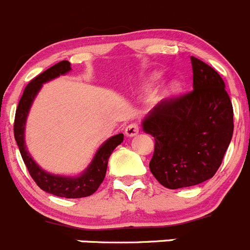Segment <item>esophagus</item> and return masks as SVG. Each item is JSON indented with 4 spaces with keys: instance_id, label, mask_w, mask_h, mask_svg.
I'll return each instance as SVG.
<instances>
[{
    "instance_id": "1",
    "label": "esophagus",
    "mask_w": 250,
    "mask_h": 250,
    "mask_svg": "<svg viewBox=\"0 0 250 250\" xmlns=\"http://www.w3.org/2000/svg\"><path fill=\"white\" fill-rule=\"evenodd\" d=\"M139 129H140L139 123L130 122L129 125H127V127H125V133L127 137H134V135H137L138 133H139Z\"/></svg>"
}]
</instances>
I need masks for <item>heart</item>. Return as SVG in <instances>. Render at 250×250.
Returning <instances> with one entry per match:
<instances>
[{
  "label": "heart",
  "mask_w": 250,
  "mask_h": 250,
  "mask_svg": "<svg viewBox=\"0 0 250 250\" xmlns=\"http://www.w3.org/2000/svg\"><path fill=\"white\" fill-rule=\"evenodd\" d=\"M176 89H178V85H176L175 83H173V84L169 87V89H168V93H174Z\"/></svg>",
  "instance_id": "heart-1"
}]
</instances>
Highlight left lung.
<instances>
[{
  "label": "left lung",
  "mask_w": 250,
  "mask_h": 250,
  "mask_svg": "<svg viewBox=\"0 0 250 250\" xmlns=\"http://www.w3.org/2000/svg\"><path fill=\"white\" fill-rule=\"evenodd\" d=\"M193 89L163 99L143 121L155 138L150 170L167 188L197 185L220 167L233 133V109L225 82L191 57Z\"/></svg>",
  "instance_id": "1"
}]
</instances>
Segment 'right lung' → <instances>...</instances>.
Here are the masks:
<instances>
[{
	"label": "right lung",
	"mask_w": 250,
	"mask_h": 250,
	"mask_svg": "<svg viewBox=\"0 0 250 250\" xmlns=\"http://www.w3.org/2000/svg\"><path fill=\"white\" fill-rule=\"evenodd\" d=\"M70 70H71L70 62L67 60H62V62H59L58 64L53 65L52 67H49L46 71L40 74L34 80L30 81L29 84L25 87L24 93H22L21 98H20L16 111L14 138H16L22 161H24L31 178L34 179V181L37 184L40 188H42V190L46 191L48 193L58 196V197L81 198L93 195L98 190L100 184L103 183L105 174H106L107 162H109L110 155L115 150L116 146H118L123 141L122 133L105 141L100 146L99 150L97 151L92 163L85 169V172L81 174L80 176H75V178L53 175V174H49L44 172L43 169H41L35 163L31 156L29 155L24 141V129L27 113H29L30 106H31L32 102H34L35 97L39 93V90L41 89L42 84L47 82V81L60 76V75L66 74Z\"/></svg>",
	"instance_id": "add662e5"
}]
</instances>
